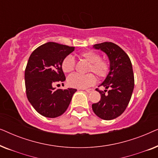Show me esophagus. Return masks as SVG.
<instances>
[{
	"label": "esophagus",
	"instance_id": "34e87169",
	"mask_svg": "<svg viewBox=\"0 0 158 158\" xmlns=\"http://www.w3.org/2000/svg\"><path fill=\"white\" fill-rule=\"evenodd\" d=\"M85 91H86L87 93H90V92L93 91V89H87V90H85Z\"/></svg>",
	"mask_w": 158,
	"mask_h": 158
}]
</instances>
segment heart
Listing matches in <instances>:
<instances>
[{"mask_svg": "<svg viewBox=\"0 0 158 158\" xmlns=\"http://www.w3.org/2000/svg\"><path fill=\"white\" fill-rule=\"evenodd\" d=\"M80 57L89 62L88 72H94L99 77L103 78L109 74L110 70L109 63L106 60L101 59V55L96 52L88 50L80 54ZM75 62L71 55H68L62 60V69L63 72L68 73L73 71L75 68ZM96 82V77L93 73L87 75H81L78 73H73L68 77V83L73 88H86L94 85Z\"/></svg>", "mask_w": 158, "mask_h": 158, "instance_id": "b5f03b06", "label": "heart"}]
</instances>
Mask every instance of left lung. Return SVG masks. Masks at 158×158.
Listing matches in <instances>:
<instances>
[{
	"instance_id": "obj_1",
	"label": "left lung",
	"mask_w": 158,
	"mask_h": 158,
	"mask_svg": "<svg viewBox=\"0 0 158 158\" xmlns=\"http://www.w3.org/2000/svg\"><path fill=\"white\" fill-rule=\"evenodd\" d=\"M93 47L106 54L109 60L110 70L100 85L106 90L100 91L96 89L100 93L101 100L92 104V109L99 118L111 120L125 111L131 99L135 86L132 65L127 53L114 43L103 42L94 44ZM108 88L110 90L106 93Z\"/></svg>"
}]
</instances>
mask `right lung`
I'll list each match as a JSON object with an SVG mask.
<instances>
[{"label":"right lung","mask_w":158,"mask_h":158,"mask_svg":"<svg viewBox=\"0 0 158 158\" xmlns=\"http://www.w3.org/2000/svg\"><path fill=\"white\" fill-rule=\"evenodd\" d=\"M74 50L73 47L47 42L37 47L29 58L24 75L27 96L34 109L45 117L61 116L77 91L52 86L54 83L65 81L62 62Z\"/></svg>","instance_id":"add662e5"}]
</instances>
